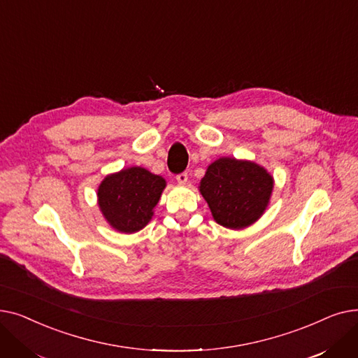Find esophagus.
I'll return each instance as SVG.
<instances>
[{
    "instance_id": "esophagus-1",
    "label": "esophagus",
    "mask_w": 358,
    "mask_h": 358,
    "mask_svg": "<svg viewBox=\"0 0 358 358\" xmlns=\"http://www.w3.org/2000/svg\"><path fill=\"white\" fill-rule=\"evenodd\" d=\"M187 180H189V174H187L185 171H184V173L177 174V181H178L180 184H185V182H187Z\"/></svg>"
}]
</instances>
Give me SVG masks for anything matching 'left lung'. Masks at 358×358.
I'll use <instances>...</instances> for the list:
<instances>
[{
    "instance_id": "left-lung-1",
    "label": "left lung",
    "mask_w": 358,
    "mask_h": 358,
    "mask_svg": "<svg viewBox=\"0 0 358 358\" xmlns=\"http://www.w3.org/2000/svg\"><path fill=\"white\" fill-rule=\"evenodd\" d=\"M273 178L264 168L248 161L220 158L209 165L200 182L215 220L224 228L250 227L266 210Z\"/></svg>"
}]
</instances>
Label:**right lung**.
<instances>
[{"label":"right lung","instance_id":"1","mask_svg":"<svg viewBox=\"0 0 358 358\" xmlns=\"http://www.w3.org/2000/svg\"><path fill=\"white\" fill-rule=\"evenodd\" d=\"M164 187L162 177L131 166L104 178L99 187V206L113 228L136 232L148 224Z\"/></svg>","mask_w":358,"mask_h":358}]
</instances>
